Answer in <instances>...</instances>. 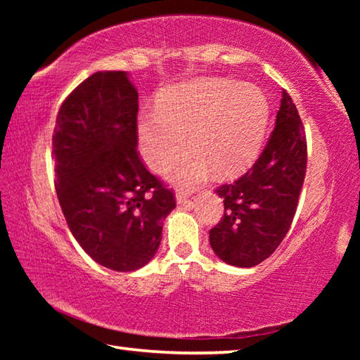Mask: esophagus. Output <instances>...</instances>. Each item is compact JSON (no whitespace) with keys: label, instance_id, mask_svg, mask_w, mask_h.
<instances>
[{"label":"esophagus","instance_id":"1","mask_svg":"<svg viewBox=\"0 0 360 360\" xmlns=\"http://www.w3.org/2000/svg\"><path fill=\"white\" fill-rule=\"evenodd\" d=\"M187 198H188V192H184L182 188H178V192H176V202H178V205L186 203Z\"/></svg>","mask_w":360,"mask_h":360}]
</instances>
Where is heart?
I'll use <instances>...</instances> for the list:
<instances>
[{"label": "heart", "instance_id": "1", "mask_svg": "<svg viewBox=\"0 0 360 360\" xmlns=\"http://www.w3.org/2000/svg\"><path fill=\"white\" fill-rule=\"evenodd\" d=\"M270 108L251 84L230 79H197L163 90L157 109L139 115L143 158L160 168L191 143L197 148L168 167V178L192 187L216 168L233 176L252 165L264 144Z\"/></svg>", "mask_w": 360, "mask_h": 360}]
</instances>
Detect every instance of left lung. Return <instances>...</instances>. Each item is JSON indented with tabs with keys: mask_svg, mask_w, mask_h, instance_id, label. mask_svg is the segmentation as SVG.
I'll return each mask as SVG.
<instances>
[{
	"mask_svg": "<svg viewBox=\"0 0 360 360\" xmlns=\"http://www.w3.org/2000/svg\"><path fill=\"white\" fill-rule=\"evenodd\" d=\"M276 125L264 152L233 184L217 188L224 217L210 230L212 251L225 264L251 268L281 245L295 216L307 173V139L297 108L281 92Z\"/></svg>",
	"mask_w": 360,
	"mask_h": 360,
	"instance_id": "obj_1",
	"label": "left lung"
}]
</instances>
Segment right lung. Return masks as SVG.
I'll list each match as a JSON object with an SVG mask.
<instances>
[{
    "label": "right lung",
    "instance_id": "right-lung-1",
    "mask_svg": "<svg viewBox=\"0 0 360 360\" xmlns=\"http://www.w3.org/2000/svg\"><path fill=\"white\" fill-rule=\"evenodd\" d=\"M138 90L125 71H98L60 108L52 136L56 191L72 236L96 264L135 271L162 241L173 192L136 150Z\"/></svg>",
    "mask_w": 360,
    "mask_h": 360
}]
</instances>
